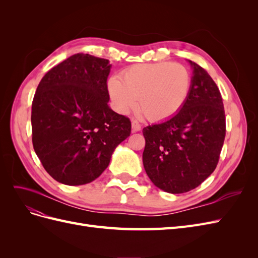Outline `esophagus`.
<instances>
[{
    "mask_svg": "<svg viewBox=\"0 0 258 258\" xmlns=\"http://www.w3.org/2000/svg\"><path fill=\"white\" fill-rule=\"evenodd\" d=\"M131 128H132V132H138L141 130V124H140V122H138L137 120H132L131 122Z\"/></svg>",
    "mask_w": 258,
    "mask_h": 258,
    "instance_id": "obj_1",
    "label": "esophagus"
}]
</instances>
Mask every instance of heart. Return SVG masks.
I'll return each mask as SVG.
<instances>
[{"label": "heart", "instance_id": "heart-1", "mask_svg": "<svg viewBox=\"0 0 258 258\" xmlns=\"http://www.w3.org/2000/svg\"><path fill=\"white\" fill-rule=\"evenodd\" d=\"M191 86L188 69L181 63L158 62L137 64L119 77L112 76L107 91L112 106L119 114H127L139 106L148 120L172 118L186 103Z\"/></svg>", "mask_w": 258, "mask_h": 258}]
</instances>
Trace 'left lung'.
<instances>
[{"mask_svg":"<svg viewBox=\"0 0 258 258\" xmlns=\"http://www.w3.org/2000/svg\"><path fill=\"white\" fill-rule=\"evenodd\" d=\"M194 70L188 99L176 115L143 129L146 174L158 188L183 194L215 170L226 135L220 89L204 68Z\"/></svg>","mask_w":258,"mask_h":258,"instance_id":"8db88e82","label":"left lung"}]
</instances>
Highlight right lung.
<instances>
[{
    "instance_id": "1",
    "label": "right lung",
    "mask_w": 258,
    "mask_h": 258,
    "mask_svg": "<svg viewBox=\"0 0 258 258\" xmlns=\"http://www.w3.org/2000/svg\"><path fill=\"white\" fill-rule=\"evenodd\" d=\"M108 60L75 53L53 67L32 102V143L47 173L66 185L95 181L131 132L128 117L108 106Z\"/></svg>"
}]
</instances>
